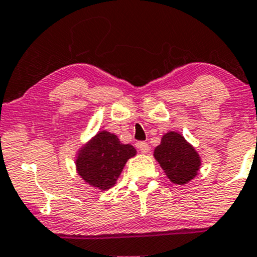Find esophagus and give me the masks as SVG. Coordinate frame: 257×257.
<instances>
[{"mask_svg": "<svg viewBox=\"0 0 257 257\" xmlns=\"http://www.w3.org/2000/svg\"><path fill=\"white\" fill-rule=\"evenodd\" d=\"M137 148L139 149V150L142 151L143 154H148L149 150H150V146H149V144L145 143V142L137 143Z\"/></svg>", "mask_w": 257, "mask_h": 257, "instance_id": "1", "label": "esophagus"}]
</instances>
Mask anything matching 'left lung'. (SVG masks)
I'll return each mask as SVG.
<instances>
[{"mask_svg":"<svg viewBox=\"0 0 257 257\" xmlns=\"http://www.w3.org/2000/svg\"><path fill=\"white\" fill-rule=\"evenodd\" d=\"M154 156L171 182L187 184L197 174L201 161L195 149L176 132L165 134Z\"/></svg>","mask_w":257,"mask_h":257,"instance_id":"8db88e82","label":"left lung"}]
</instances>
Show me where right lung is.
I'll list each match as a JSON object with an SVG mask.
<instances>
[{
    "label": "right lung",
    "instance_id": "add662e5",
    "mask_svg": "<svg viewBox=\"0 0 257 257\" xmlns=\"http://www.w3.org/2000/svg\"><path fill=\"white\" fill-rule=\"evenodd\" d=\"M135 154L133 146L124 145L117 135L102 131L79 150L75 165L79 176L86 183L107 190L115 184L126 161Z\"/></svg>",
    "mask_w": 257,
    "mask_h": 257
}]
</instances>
